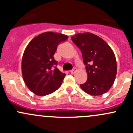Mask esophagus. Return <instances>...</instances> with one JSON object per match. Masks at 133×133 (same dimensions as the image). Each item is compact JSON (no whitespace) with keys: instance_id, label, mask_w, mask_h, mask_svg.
<instances>
[{"instance_id":"1","label":"esophagus","mask_w":133,"mask_h":133,"mask_svg":"<svg viewBox=\"0 0 133 133\" xmlns=\"http://www.w3.org/2000/svg\"><path fill=\"white\" fill-rule=\"evenodd\" d=\"M76 68H74L73 69H72V70L70 71V73H71V74H73V73H75V72H76Z\"/></svg>"}]
</instances>
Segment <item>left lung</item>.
Masks as SVG:
<instances>
[{
  "label": "left lung",
  "instance_id": "1",
  "mask_svg": "<svg viewBox=\"0 0 133 133\" xmlns=\"http://www.w3.org/2000/svg\"><path fill=\"white\" fill-rule=\"evenodd\" d=\"M71 40L81 51L88 73L87 81L80 84L82 89L93 96L108 92L115 82L117 71L111 48L100 37L91 33L76 34Z\"/></svg>",
  "mask_w": 133,
  "mask_h": 133
}]
</instances>
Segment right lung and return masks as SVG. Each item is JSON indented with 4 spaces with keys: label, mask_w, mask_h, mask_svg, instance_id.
Wrapping results in <instances>:
<instances>
[{
    "label": "right lung",
    "mask_w": 133,
    "mask_h": 133,
    "mask_svg": "<svg viewBox=\"0 0 133 133\" xmlns=\"http://www.w3.org/2000/svg\"><path fill=\"white\" fill-rule=\"evenodd\" d=\"M68 36L45 32L33 38L25 48L22 60L25 84L35 95L45 96L58 89L65 74L57 68L54 54L60 42Z\"/></svg>",
    "instance_id": "1"
}]
</instances>
